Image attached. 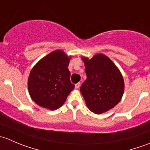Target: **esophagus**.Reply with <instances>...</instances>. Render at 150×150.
I'll return each mask as SVG.
<instances>
[{
    "instance_id": "34e87169",
    "label": "esophagus",
    "mask_w": 150,
    "mask_h": 150,
    "mask_svg": "<svg viewBox=\"0 0 150 150\" xmlns=\"http://www.w3.org/2000/svg\"><path fill=\"white\" fill-rule=\"evenodd\" d=\"M80 86H81V85H80L79 83H76V84H75V88H79Z\"/></svg>"
}]
</instances>
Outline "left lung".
Segmentation results:
<instances>
[{
    "mask_svg": "<svg viewBox=\"0 0 150 150\" xmlns=\"http://www.w3.org/2000/svg\"><path fill=\"white\" fill-rule=\"evenodd\" d=\"M82 60L87 78L81 86V92L86 105L96 114L105 112L121 100L124 92L121 73L104 54H96L91 59L82 57Z\"/></svg>",
    "mask_w": 150,
    "mask_h": 150,
    "instance_id": "obj_1",
    "label": "left lung"
}]
</instances>
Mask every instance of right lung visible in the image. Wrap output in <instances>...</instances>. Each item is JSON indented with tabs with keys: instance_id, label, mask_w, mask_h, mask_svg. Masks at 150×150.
<instances>
[{
	"instance_id": "right-lung-1",
	"label": "right lung",
	"mask_w": 150,
	"mask_h": 150,
	"mask_svg": "<svg viewBox=\"0 0 150 150\" xmlns=\"http://www.w3.org/2000/svg\"><path fill=\"white\" fill-rule=\"evenodd\" d=\"M70 57L57 50L43 57L32 69L28 91L38 105L51 110L59 108L75 88L68 69Z\"/></svg>"
}]
</instances>
